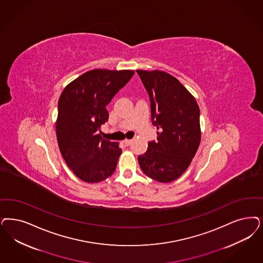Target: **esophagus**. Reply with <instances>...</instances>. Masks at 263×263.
<instances>
[{
    "instance_id": "34e87169",
    "label": "esophagus",
    "mask_w": 263,
    "mask_h": 263,
    "mask_svg": "<svg viewBox=\"0 0 263 263\" xmlns=\"http://www.w3.org/2000/svg\"><path fill=\"white\" fill-rule=\"evenodd\" d=\"M123 143L125 144V145H131V143H132V140H128V139H126V140L123 141Z\"/></svg>"
}]
</instances>
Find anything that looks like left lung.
<instances>
[{
    "mask_svg": "<svg viewBox=\"0 0 263 263\" xmlns=\"http://www.w3.org/2000/svg\"><path fill=\"white\" fill-rule=\"evenodd\" d=\"M151 101L152 123L157 141L138 156L142 171L153 180L170 182L190 166L201 141L200 109L196 100L171 74L137 70Z\"/></svg>",
    "mask_w": 263,
    "mask_h": 263,
    "instance_id": "8db88e82",
    "label": "left lung"
}]
</instances>
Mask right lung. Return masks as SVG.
I'll use <instances>...</instances> for the list:
<instances>
[{"label":"right lung","instance_id":"obj_1","mask_svg":"<svg viewBox=\"0 0 263 263\" xmlns=\"http://www.w3.org/2000/svg\"><path fill=\"white\" fill-rule=\"evenodd\" d=\"M134 73L92 70L68 84L59 98L58 145L68 167L83 181H104L116 170L121 148L102 139L100 128L109 119L106 107Z\"/></svg>","mask_w":263,"mask_h":263}]
</instances>
